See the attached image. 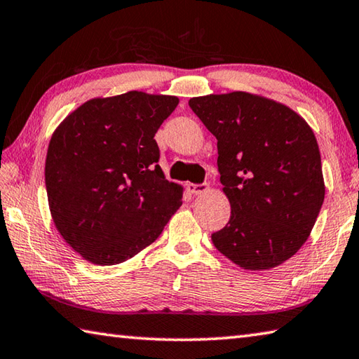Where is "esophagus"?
<instances>
[{"label":"esophagus","mask_w":359,"mask_h":359,"mask_svg":"<svg viewBox=\"0 0 359 359\" xmlns=\"http://www.w3.org/2000/svg\"><path fill=\"white\" fill-rule=\"evenodd\" d=\"M187 190L191 194H201V193L208 191V185L207 184H188Z\"/></svg>","instance_id":"34e87169"}]
</instances>
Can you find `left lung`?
Returning <instances> with one entry per match:
<instances>
[{"instance_id": "obj_1", "label": "left lung", "mask_w": 359, "mask_h": 359, "mask_svg": "<svg viewBox=\"0 0 359 359\" xmlns=\"http://www.w3.org/2000/svg\"><path fill=\"white\" fill-rule=\"evenodd\" d=\"M218 147L231 219L212 233L215 248L245 270H269L308 240L325 199L312 128L289 107L250 93L188 102Z\"/></svg>"}]
</instances>
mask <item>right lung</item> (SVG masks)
<instances>
[{"mask_svg":"<svg viewBox=\"0 0 359 359\" xmlns=\"http://www.w3.org/2000/svg\"><path fill=\"white\" fill-rule=\"evenodd\" d=\"M179 105L174 95L130 93L78 107L51 136L45 161L51 218L95 265L126 262L154 243L182 205L154 140Z\"/></svg>","mask_w":359,"mask_h":359,"instance_id":"add662e5","label":"right lung"}]
</instances>
